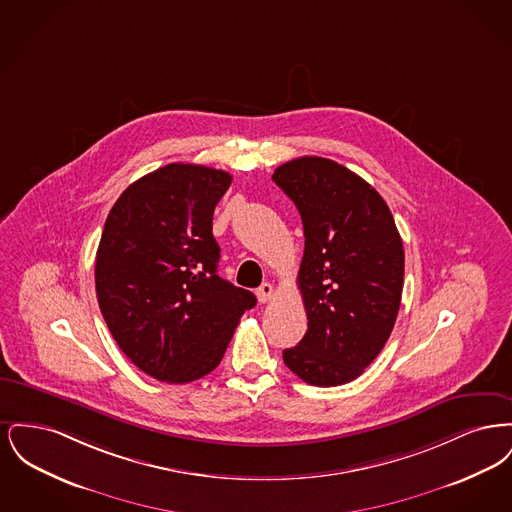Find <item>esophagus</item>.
<instances>
[{
	"instance_id": "obj_1",
	"label": "esophagus",
	"mask_w": 512,
	"mask_h": 512,
	"mask_svg": "<svg viewBox=\"0 0 512 512\" xmlns=\"http://www.w3.org/2000/svg\"><path fill=\"white\" fill-rule=\"evenodd\" d=\"M272 295H274V286H272V284H268V282L261 284V286L257 288V299H259L261 303H267V301H270V299H272Z\"/></svg>"
}]
</instances>
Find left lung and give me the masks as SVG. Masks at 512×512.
Returning <instances> with one entry per match:
<instances>
[{
    "instance_id": "1",
    "label": "left lung",
    "mask_w": 512,
    "mask_h": 512,
    "mask_svg": "<svg viewBox=\"0 0 512 512\" xmlns=\"http://www.w3.org/2000/svg\"><path fill=\"white\" fill-rule=\"evenodd\" d=\"M272 180L295 203L305 232L297 286L309 328L284 349V363L311 386L347 384L393 330L405 272L401 236L382 195L332 159H293Z\"/></svg>"
}]
</instances>
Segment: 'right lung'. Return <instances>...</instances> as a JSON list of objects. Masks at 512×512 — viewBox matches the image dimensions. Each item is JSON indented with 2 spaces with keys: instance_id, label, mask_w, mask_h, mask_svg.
<instances>
[{
  "instance_id": "1",
  "label": "right lung",
  "mask_w": 512,
  "mask_h": 512,
  "mask_svg": "<svg viewBox=\"0 0 512 512\" xmlns=\"http://www.w3.org/2000/svg\"><path fill=\"white\" fill-rule=\"evenodd\" d=\"M228 172L171 163L130 184L105 220L96 293L109 332L151 378L188 384L213 372L257 297L217 274L213 211Z\"/></svg>"
}]
</instances>
